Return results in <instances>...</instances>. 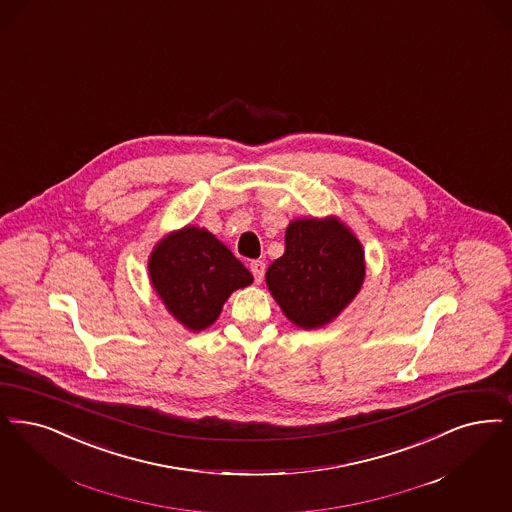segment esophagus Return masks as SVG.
<instances>
[{
	"label": "esophagus",
	"instance_id": "1",
	"mask_svg": "<svg viewBox=\"0 0 512 512\" xmlns=\"http://www.w3.org/2000/svg\"><path fill=\"white\" fill-rule=\"evenodd\" d=\"M265 268L266 265L263 261H251V263H249V270H251V274H253V278H255L257 284L263 282V278H265Z\"/></svg>",
	"mask_w": 512,
	"mask_h": 512
}]
</instances>
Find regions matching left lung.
Here are the masks:
<instances>
[{
  "label": "left lung",
  "instance_id": "obj_1",
  "mask_svg": "<svg viewBox=\"0 0 512 512\" xmlns=\"http://www.w3.org/2000/svg\"><path fill=\"white\" fill-rule=\"evenodd\" d=\"M364 251L337 219H297L286 230V251L266 270V286L299 328L331 322L360 291Z\"/></svg>",
  "mask_w": 512,
  "mask_h": 512
}]
</instances>
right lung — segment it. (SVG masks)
<instances>
[{
  "label": "right lung",
  "instance_id": "right-lung-1",
  "mask_svg": "<svg viewBox=\"0 0 512 512\" xmlns=\"http://www.w3.org/2000/svg\"><path fill=\"white\" fill-rule=\"evenodd\" d=\"M152 286L184 328L211 326L232 291L253 282L251 272L205 228L169 234L150 255Z\"/></svg>",
  "mask_w": 512,
  "mask_h": 512
}]
</instances>
